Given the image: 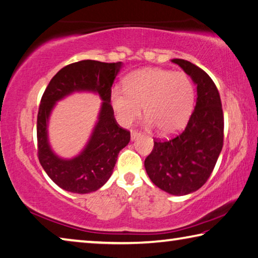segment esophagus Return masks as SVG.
I'll list each match as a JSON object with an SVG mask.
<instances>
[{
  "label": "esophagus",
  "instance_id": "34e87169",
  "mask_svg": "<svg viewBox=\"0 0 258 258\" xmlns=\"http://www.w3.org/2000/svg\"><path fill=\"white\" fill-rule=\"evenodd\" d=\"M141 135L142 134L139 133V132H137V130H132V141H135V139L141 136Z\"/></svg>",
  "mask_w": 258,
  "mask_h": 258
}]
</instances>
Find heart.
Wrapping results in <instances>:
<instances>
[{"label": "heart", "instance_id": "obj_1", "mask_svg": "<svg viewBox=\"0 0 258 258\" xmlns=\"http://www.w3.org/2000/svg\"><path fill=\"white\" fill-rule=\"evenodd\" d=\"M111 103L121 124L136 120L144 106L148 122L168 135L188 121L195 103V86L184 72L142 69L126 77L124 88L113 87Z\"/></svg>", "mask_w": 258, "mask_h": 258}]
</instances>
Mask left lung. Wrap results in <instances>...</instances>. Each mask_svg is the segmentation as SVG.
I'll use <instances>...</instances> for the list:
<instances>
[{
  "mask_svg": "<svg viewBox=\"0 0 258 258\" xmlns=\"http://www.w3.org/2000/svg\"><path fill=\"white\" fill-rule=\"evenodd\" d=\"M197 85L195 110L181 133L170 139H154L145 159L152 182L171 195H188L204 184L223 146L224 117L219 90L211 77L194 63L173 58Z\"/></svg>",
  "mask_w": 258,
  "mask_h": 258,
  "instance_id": "8db88e82",
  "label": "left lung"
}]
</instances>
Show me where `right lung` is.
Wrapping results in <instances>:
<instances>
[{
	"label": "right lung",
	"instance_id": "right-lung-1",
	"mask_svg": "<svg viewBox=\"0 0 258 258\" xmlns=\"http://www.w3.org/2000/svg\"><path fill=\"white\" fill-rule=\"evenodd\" d=\"M121 62L84 60L71 63L57 72L40 99L37 114V156L45 172L58 187L76 194L96 191L114 169L117 154L130 142V132L121 128L111 105L112 85ZM77 90H92L103 99L99 122L85 150L75 159L62 160L47 142V121L53 104Z\"/></svg>",
	"mask_w": 258,
	"mask_h": 258
}]
</instances>
